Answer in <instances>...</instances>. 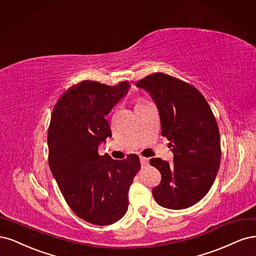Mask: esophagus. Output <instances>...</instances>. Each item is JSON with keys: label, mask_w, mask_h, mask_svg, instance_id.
Here are the masks:
<instances>
[{"label": "esophagus", "mask_w": 256, "mask_h": 256, "mask_svg": "<svg viewBox=\"0 0 256 256\" xmlns=\"http://www.w3.org/2000/svg\"><path fill=\"white\" fill-rule=\"evenodd\" d=\"M140 164H142V168H146L149 166V158H140Z\"/></svg>", "instance_id": "obj_1"}]
</instances>
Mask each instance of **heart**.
I'll use <instances>...</instances> for the list:
<instances>
[{
    "label": "heart",
    "instance_id": "heart-1",
    "mask_svg": "<svg viewBox=\"0 0 256 256\" xmlns=\"http://www.w3.org/2000/svg\"><path fill=\"white\" fill-rule=\"evenodd\" d=\"M144 101H138V103H137V104H139V103H144Z\"/></svg>",
    "mask_w": 256,
    "mask_h": 256
}]
</instances>
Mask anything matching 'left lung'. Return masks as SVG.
<instances>
[{
    "mask_svg": "<svg viewBox=\"0 0 256 256\" xmlns=\"http://www.w3.org/2000/svg\"><path fill=\"white\" fill-rule=\"evenodd\" d=\"M149 94L160 114L162 135L172 148L173 164L151 158L162 180L153 188L162 208L184 210L208 192L220 167V134L215 116L202 94L185 82L154 73L136 84Z\"/></svg>",
    "mask_w": 256,
    "mask_h": 256,
    "instance_id": "8db88e82",
    "label": "left lung"
}]
</instances>
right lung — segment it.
<instances>
[{
  "label": "right lung",
  "mask_w": 256,
  "mask_h": 256,
  "mask_svg": "<svg viewBox=\"0 0 256 256\" xmlns=\"http://www.w3.org/2000/svg\"><path fill=\"white\" fill-rule=\"evenodd\" d=\"M130 83L108 86L84 80L67 90L55 104L48 130V164L66 202L76 216L108 226L126 215L128 189L140 170L139 158L114 160L98 155L112 136L105 119Z\"/></svg>",
  "instance_id": "1"
}]
</instances>
